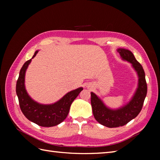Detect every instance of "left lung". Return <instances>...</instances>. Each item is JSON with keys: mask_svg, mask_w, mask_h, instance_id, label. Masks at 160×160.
<instances>
[{"mask_svg": "<svg viewBox=\"0 0 160 160\" xmlns=\"http://www.w3.org/2000/svg\"><path fill=\"white\" fill-rule=\"evenodd\" d=\"M122 59L132 64L139 77L138 88L130 102L118 110H111L105 107L96 94L91 93V103L92 111L96 120L100 124L109 128L122 127L127 124L140 113L143 107L145 98L147 93V84L146 82L145 73L141 64L135 59L130 51L124 49H118Z\"/></svg>", "mask_w": 160, "mask_h": 160, "instance_id": "8db88e82", "label": "left lung"}]
</instances>
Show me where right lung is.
Masks as SVG:
<instances>
[{
	"mask_svg": "<svg viewBox=\"0 0 160 160\" xmlns=\"http://www.w3.org/2000/svg\"><path fill=\"white\" fill-rule=\"evenodd\" d=\"M38 53L35 52L33 58ZM32 59L26 61L20 71L16 82V94L18 98L20 108L24 115L29 120L43 127H54L64 120L69 113L71 103L82 91V88L71 91L57 102L49 105L37 103L30 98L25 88V75L27 68Z\"/></svg>",
	"mask_w": 160,
	"mask_h": 160,
	"instance_id": "obj_1",
	"label": "right lung"
}]
</instances>
